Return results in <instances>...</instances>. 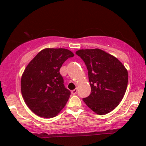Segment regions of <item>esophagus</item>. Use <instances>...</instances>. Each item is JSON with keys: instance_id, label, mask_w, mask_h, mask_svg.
Instances as JSON below:
<instances>
[{"instance_id": "34e87169", "label": "esophagus", "mask_w": 146, "mask_h": 146, "mask_svg": "<svg viewBox=\"0 0 146 146\" xmlns=\"http://www.w3.org/2000/svg\"><path fill=\"white\" fill-rule=\"evenodd\" d=\"M77 92H78V89H77V88H75V89L71 90V93H72V94H73V95H75V94H76Z\"/></svg>"}]
</instances>
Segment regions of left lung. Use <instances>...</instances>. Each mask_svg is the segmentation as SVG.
<instances>
[{
    "label": "left lung",
    "instance_id": "1",
    "mask_svg": "<svg viewBox=\"0 0 146 146\" xmlns=\"http://www.w3.org/2000/svg\"><path fill=\"white\" fill-rule=\"evenodd\" d=\"M86 64L91 93L83 101L98 115L110 113L119 104L128 82V71L117 58L100 49L75 52Z\"/></svg>",
    "mask_w": 146,
    "mask_h": 146
}]
</instances>
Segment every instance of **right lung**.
<instances>
[{
  "mask_svg": "<svg viewBox=\"0 0 146 146\" xmlns=\"http://www.w3.org/2000/svg\"><path fill=\"white\" fill-rule=\"evenodd\" d=\"M74 56L66 48L42 50L25 68L21 78V93L33 113L44 118L56 117L63 109L71 92L60 73L63 63Z\"/></svg>",
  "mask_w": 146,
  "mask_h": 146,
  "instance_id": "right-lung-1",
  "label": "right lung"
}]
</instances>
